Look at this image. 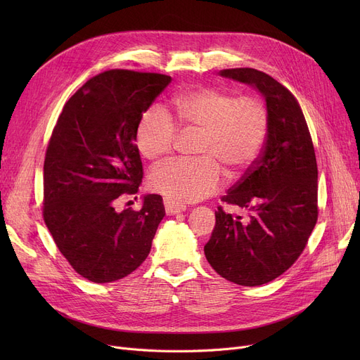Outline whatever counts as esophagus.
<instances>
[{
    "label": "esophagus",
    "instance_id": "1",
    "mask_svg": "<svg viewBox=\"0 0 360 360\" xmlns=\"http://www.w3.org/2000/svg\"><path fill=\"white\" fill-rule=\"evenodd\" d=\"M163 204H165V210H166V214L172 216V214H178V213H182L185 212L186 207L184 204H179V202H175L169 198H165L163 200Z\"/></svg>",
    "mask_w": 360,
    "mask_h": 360
}]
</instances>
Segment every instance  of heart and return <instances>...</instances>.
<instances>
[{"label":"heart","instance_id":"b5f03b06","mask_svg":"<svg viewBox=\"0 0 360 360\" xmlns=\"http://www.w3.org/2000/svg\"><path fill=\"white\" fill-rule=\"evenodd\" d=\"M174 113L153 106L143 112L136 129L137 146L150 160L172 153L179 131H200L198 159L166 163L151 172V190L175 202H194L214 194L223 182L240 176L258 158L267 136L269 115L254 96L235 98L216 89L184 91L172 99Z\"/></svg>","mask_w":360,"mask_h":360}]
</instances>
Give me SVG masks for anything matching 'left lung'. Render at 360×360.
<instances>
[{"instance_id":"left-lung-1","label":"left lung","mask_w":360,"mask_h":360,"mask_svg":"<svg viewBox=\"0 0 360 360\" xmlns=\"http://www.w3.org/2000/svg\"><path fill=\"white\" fill-rule=\"evenodd\" d=\"M257 89L267 105L266 144L221 201L248 210L232 217L221 207L204 254L210 266L240 286L269 283L293 266L318 219V167L309 129L296 98L254 68L220 71Z\"/></svg>"}]
</instances>
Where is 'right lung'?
<instances>
[{
  "mask_svg": "<svg viewBox=\"0 0 360 360\" xmlns=\"http://www.w3.org/2000/svg\"><path fill=\"white\" fill-rule=\"evenodd\" d=\"M169 75L109 70L64 105L44 163V220L56 247L82 277L110 283L147 258L165 217L158 194L140 210H117L143 179L136 129Z\"/></svg>",
  "mask_w": 360,
  "mask_h": 360,
  "instance_id": "1",
  "label": "right lung"
}]
</instances>
